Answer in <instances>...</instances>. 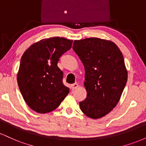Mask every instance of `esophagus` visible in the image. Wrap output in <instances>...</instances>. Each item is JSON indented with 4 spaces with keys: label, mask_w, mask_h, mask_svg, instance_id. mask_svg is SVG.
Segmentation results:
<instances>
[{
    "label": "esophagus",
    "mask_w": 146,
    "mask_h": 146,
    "mask_svg": "<svg viewBox=\"0 0 146 146\" xmlns=\"http://www.w3.org/2000/svg\"><path fill=\"white\" fill-rule=\"evenodd\" d=\"M71 89L72 90H75V89H76V88L78 87V84L77 83L73 84L71 85Z\"/></svg>",
    "instance_id": "1"
}]
</instances>
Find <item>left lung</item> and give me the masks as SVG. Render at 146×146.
<instances>
[{"label":"left lung","mask_w":146,"mask_h":146,"mask_svg":"<svg viewBox=\"0 0 146 146\" xmlns=\"http://www.w3.org/2000/svg\"><path fill=\"white\" fill-rule=\"evenodd\" d=\"M73 49L85 69L86 98L80 102L87 117H104L119 101L128 80L121 51L115 43L98 38L75 40Z\"/></svg>","instance_id":"left-lung-1"}]
</instances>
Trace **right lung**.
<instances>
[{
	"label": "right lung",
	"mask_w": 146,
	"mask_h": 146,
	"mask_svg": "<svg viewBox=\"0 0 146 146\" xmlns=\"http://www.w3.org/2000/svg\"><path fill=\"white\" fill-rule=\"evenodd\" d=\"M72 43L64 38H50L32 44L23 53L18 84L27 104L37 113L55 110L69 93L62 82L63 72L58 62Z\"/></svg>",
	"instance_id": "add662e5"
}]
</instances>
